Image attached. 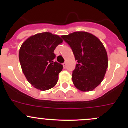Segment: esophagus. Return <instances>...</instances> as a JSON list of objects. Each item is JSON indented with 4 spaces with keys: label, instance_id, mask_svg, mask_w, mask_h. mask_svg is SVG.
<instances>
[{
    "label": "esophagus",
    "instance_id": "34e87169",
    "mask_svg": "<svg viewBox=\"0 0 128 128\" xmlns=\"http://www.w3.org/2000/svg\"><path fill=\"white\" fill-rule=\"evenodd\" d=\"M63 67H64V69L66 68V63H64V64H63Z\"/></svg>",
    "mask_w": 128,
    "mask_h": 128
}]
</instances>
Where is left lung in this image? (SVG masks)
<instances>
[{"mask_svg":"<svg viewBox=\"0 0 128 128\" xmlns=\"http://www.w3.org/2000/svg\"><path fill=\"white\" fill-rule=\"evenodd\" d=\"M61 37L70 46L77 60L72 76L74 85L80 91H92L102 83L108 68L105 48L88 32H77Z\"/></svg>","mask_w":128,"mask_h":128,"instance_id":"obj_1","label":"left lung"}]
</instances>
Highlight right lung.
Here are the masks:
<instances>
[{"instance_id": "right-lung-1", "label": "right lung", "mask_w": 128, "mask_h": 128, "mask_svg": "<svg viewBox=\"0 0 128 128\" xmlns=\"http://www.w3.org/2000/svg\"><path fill=\"white\" fill-rule=\"evenodd\" d=\"M63 40L49 32L32 36L22 44L19 60L24 76L38 90H50L56 85L63 66L55 62V49Z\"/></svg>"}]
</instances>
